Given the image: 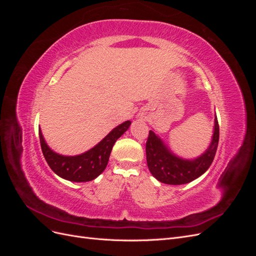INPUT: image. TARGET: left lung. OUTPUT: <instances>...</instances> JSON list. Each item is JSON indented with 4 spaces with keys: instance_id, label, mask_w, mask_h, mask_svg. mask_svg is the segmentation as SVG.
<instances>
[{
    "instance_id": "8db88e82",
    "label": "left lung",
    "mask_w": 256,
    "mask_h": 256,
    "mask_svg": "<svg viewBox=\"0 0 256 256\" xmlns=\"http://www.w3.org/2000/svg\"><path fill=\"white\" fill-rule=\"evenodd\" d=\"M219 142V124L214 115V134L207 150L194 159L175 154L162 138L150 130L146 142V160L152 175L166 184H184L196 180L212 166Z\"/></svg>"
}]
</instances>
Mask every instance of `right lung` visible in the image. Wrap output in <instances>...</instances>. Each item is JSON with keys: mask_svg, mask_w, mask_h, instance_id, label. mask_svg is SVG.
I'll list each match as a JSON object with an SVG mask.
<instances>
[{"mask_svg": "<svg viewBox=\"0 0 256 256\" xmlns=\"http://www.w3.org/2000/svg\"><path fill=\"white\" fill-rule=\"evenodd\" d=\"M130 125V120L124 122L110 131L97 145L76 156H64L51 150L46 143L40 128L42 150L52 171L60 177L74 182H90L104 171L113 145L126 132Z\"/></svg>", "mask_w": 256, "mask_h": 256, "instance_id": "right-lung-1", "label": "right lung"}]
</instances>
